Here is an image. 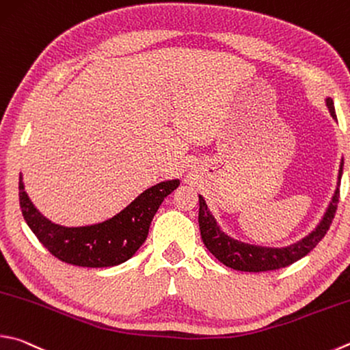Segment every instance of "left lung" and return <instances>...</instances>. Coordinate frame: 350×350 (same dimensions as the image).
<instances>
[{"label":"left lung","mask_w":350,"mask_h":350,"mask_svg":"<svg viewBox=\"0 0 350 350\" xmlns=\"http://www.w3.org/2000/svg\"><path fill=\"white\" fill-rule=\"evenodd\" d=\"M326 107L330 113L332 119L336 120L334 100L326 98ZM342 176V159L340 162L338 170V182H336L335 193L330 199L329 205L326 208L325 214H323L321 220L317 224V226L310 231L308 236L297 240L295 243H291L288 246L274 247V246H262V245H252L246 243L231 237L230 234L221 230L217 220L208 208L203 196L199 194V226H200V236L203 243L208 247V251L224 263L225 266L236 271L243 272H263V271H274L289 266L297 260L303 258L304 256L314 250V247L320 243V240L326 236L330 224H332L334 215L336 211V205H338L340 197V182Z\"/></svg>","instance_id":"1"}]
</instances>
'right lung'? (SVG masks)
Listing matches in <instances>:
<instances>
[{"instance_id":"add662e5","label":"right lung","mask_w":350,"mask_h":350,"mask_svg":"<svg viewBox=\"0 0 350 350\" xmlns=\"http://www.w3.org/2000/svg\"><path fill=\"white\" fill-rule=\"evenodd\" d=\"M179 185V179L159 182L111 219L85 226H64L38 211L25 193L20 174V206L25 224L61 262L85 268H109L135 256L147 240L151 220L161 203Z\"/></svg>"}]
</instances>
